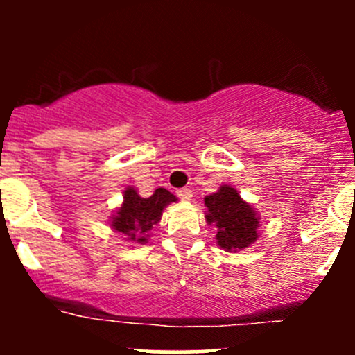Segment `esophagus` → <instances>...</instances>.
<instances>
[{"label":"esophagus","instance_id":"34e87169","mask_svg":"<svg viewBox=\"0 0 355 355\" xmlns=\"http://www.w3.org/2000/svg\"><path fill=\"white\" fill-rule=\"evenodd\" d=\"M177 195H178V198H182L183 202H189V200H191V197H193V193H191L190 189L177 190Z\"/></svg>","mask_w":355,"mask_h":355}]
</instances>
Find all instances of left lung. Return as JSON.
<instances>
[{
  "label": "left lung",
  "instance_id": "left-lung-1",
  "mask_svg": "<svg viewBox=\"0 0 355 355\" xmlns=\"http://www.w3.org/2000/svg\"><path fill=\"white\" fill-rule=\"evenodd\" d=\"M205 207L207 222L217 227L215 237L223 250H242L259 237V215L232 187L223 185L215 193L207 195Z\"/></svg>",
  "mask_w": 355,
  "mask_h": 355
}]
</instances>
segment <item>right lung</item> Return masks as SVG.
Here are the masks:
<instances>
[{
    "label": "right lung",
    "mask_w": 355,
    "mask_h": 355,
    "mask_svg": "<svg viewBox=\"0 0 355 355\" xmlns=\"http://www.w3.org/2000/svg\"><path fill=\"white\" fill-rule=\"evenodd\" d=\"M172 202H177V197L165 189H157L153 195L144 198L133 187H128L125 190L123 203L116 215L112 217V227L130 242L146 243L150 230L160 222L162 211Z\"/></svg>",
    "instance_id": "obj_1"
}]
</instances>
